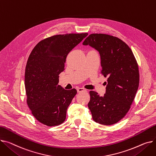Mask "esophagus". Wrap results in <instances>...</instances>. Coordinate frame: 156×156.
Wrapping results in <instances>:
<instances>
[{"label":"esophagus","mask_w":156,"mask_h":156,"mask_svg":"<svg viewBox=\"0 0 156 156\" xmlns=\"http://www.w3.org/2000/svg\"><path fill=\"white\" fill-rule=\"evenodd\" d=\"M76 90H77V92H78V93H80V92H86V91H87V90H86L85 89L83 88H78Z\"/></svg>","instance_id":"esophagus-1"}]
</instances>
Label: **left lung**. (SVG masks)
<instances>
[{
    "instance_id": "1",
    "label": "left lung",
    "mask_w": 156,
    "mask_h": 156,
    "mask_svg": "<svg viewBox=\"0 0 156 156\" xmlns=\"http://www.w3.org/2000/svg\"><path fill=\"white\" fill-rule=\"evenodd\" d=\"M100 56L101 73L107 77L106 91L100 97L90 91L88 107L95 122L105 126L116 123L126 115L139 84V68L129 46L118 37L91 34L83 43Z\"/></svg>"
}]
</instances>
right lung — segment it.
<instances>
[{"mask_svg":"<svg viewBox=\"0 0 156 156\" xmlns=\"http://www.w3.org/2000/svg\"><path fill=\"white\" fill-rule=\"evenodd\" d=\"M87 33L60 34L40 41L29 56L25 70L27 103L33 116L47 126L60 125L77 91L59 85L69 52Z\"/></svg>","mask_w":156,"mask_h":156,"instance_id":"right-lung-1","label":"right lung"}]
</instances>
